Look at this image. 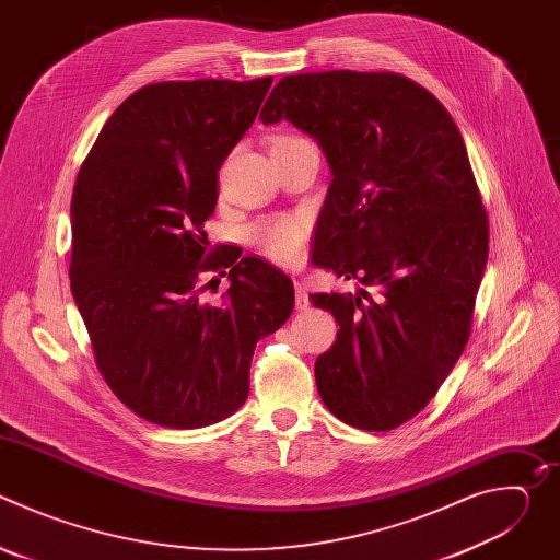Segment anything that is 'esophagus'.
<instances>
[{"label":"esophagus","instance_id":"esophagus-1","mask_svg":"<svg viewBox=\"0 0 560 560\" xmlns=\"http://www.w3.org/2000/svg\"><path fill=\"white\" fill-rule=\"evenodd\" d=\"M294 292H296V301H294L296 310H307L310 299H307V288L303 279H294Z\"/></svg>","mask_w":560,"mask_h":560}]
</instances>
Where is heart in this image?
<instances>
[{
  "mask_svg": "<svg viewBox=\"0 0 560 560\" xmlns=\"http://www.w3.org/2000/svg\"><path fill=\"white\" fill-rule=\"evenodd\" d=\"M296 139V137H279ZM307 221L299 214H279L264 219L250 228L253 246L268 259L277 264H294L307 242Z\"/></svg>",
  "mask_w": 560,
  "mask_h": 560,
  "instance_id": "obj_1",
  "label": "heart"
}]
</instances>
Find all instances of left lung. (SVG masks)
Returning a JSON list of instances; mask_svg holds the SVG:
<instances>
[{"mask_svg": "<svg viewBox=\"0 0 560 560\" xmlns=\"http://www.w3.org/2000/svg\"><path fill=\"white\" fill-rule=\"evenodd\" d=\"M314 137L332 168L312 264L361 283L310 294L341 326L314 363L343 423L387 432L417 417L463 354L490 221L460 130L398 72L288 74L261 110Z\"/></svg>", "mask_w": 560, "mask_h": 560, "instance_id": "8db88e82", "label": "left lung"}]
</instances>
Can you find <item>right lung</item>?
Masks as SVG:
<instances>
[{"mask_svg": "<svg viewBox=\"0 0 560 560\" xmlns=\"http://www.w3.org/2000/svg\"><path fill=\"white\" fill-rule=\"evenodd\" d=\"M270 86L272 77L148 84L110 115L74 182L68 277L97 370L162 428H203L242 408L257 341L294 305L281 270L210 250L203 230L219 168ZM225 269L231 288L210 304L205 275Z\"/></svg>", "mask_w": 560, "mask_h": 560, "instance_id": "obj_1", "label": "right lung"}]
</instances>
